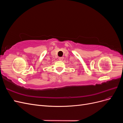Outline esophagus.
Here are the masks:
<instances>
[{"label":"esophagus","instance_id":"34e87169","mask_svg":"<svg viewBox=\"0 0 123 123\" xmlns=\"http://www.w3.org/2000/svg\"><path fill=\"white\" fill-rule=\"evenodd\" d=\"M58 59H59V61H62L63 60V57H60L58 58Z\"/></svg>","mask_w":123,"mask_h":123}]
</instances>
